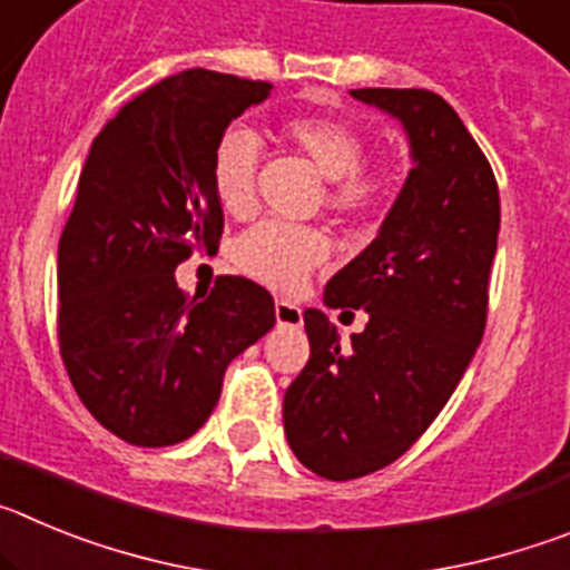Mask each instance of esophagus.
Wrapping results in <instances>:
<instances>
[{
	"mask_svg": "<svg viewBox=\"0 0 570 570\" xmlns=\"http://www.w3.org/2000/svg\"><path fill=\"white\" fill-rule=\"evenodd\" d=\"M274 316H276V325H282V328H296V325L302 322L299 305H294V302L288 299L274 302Z\"/></svg>",
	"mask_w": 570,
	"mask_h": 570,
	"instance_id": "esophagus-1",
	"label": "esophagus"
}]
</instances>
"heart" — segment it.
<instances>
[{"instance_id":"b5f03b06","label":"heart","mask_w":570,"mask_h":570,"mask_svg":"<svg viewBox=\"0 0 570 570\" xmlns=\"http://www.w3.org/2000/svg\"><path fill=\"white\" fill-rule=\"evenodd\" d=\"M282 139L328 179V208L336 216L356 219L380 203L382 183L362 170L365 139L354 125L334 116H294L282 125ZM259 165V136L245 125H234L216 139L210 179L225 214L245 216L254 208ZM325 256L328 242L320 230L282 223H259L234 242L239 271L274 288H296Z\"/></svg>"}]
</instances>
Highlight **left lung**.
Segmentation results:
<instances>
[{
  "label": "left lung",
  "mask_w": 570,
  "mask_h": 570,
  "mask_svg": "<svg viewBox=\"0 0 570 570\" xmlns=\"http://www.w3.org/2000/svg\"><path fill=\"white\" fill-rule=\"evenodd\" d=\"M394 116L411 170L376 239L325 285L328 308H362L342 345L322 311L302 314L311 360L291 382L282 422L291 451L345 482L400 460L436 420L482 342L500 190L456 110L431 90H351Z\"/></svg>",
  "instance_id": "1"
}]
</instances>
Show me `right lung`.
<instances>
[{
    "instance_id": "1",
    "label": "right lung",
    "mask_w": 570,
    "mask_h": 570,
    "mask_svg": "<svg viewBox=\"0 0 570 570\" xmlns=\"http://www.w3.org/2000/svg\"><path fill=\"white\" fill-rule=\"evenodd\" d=\"M271 97L268 82L194 68L150 85L99 130L59 239V345L94 420L165 448L194 436L230 360L274 328V296L219 276L188 296L176 265L216 254V139Z\"/></svg>"
}]
</instances>
